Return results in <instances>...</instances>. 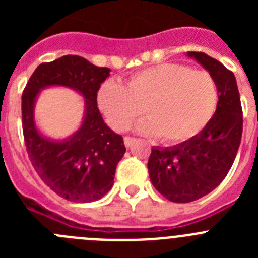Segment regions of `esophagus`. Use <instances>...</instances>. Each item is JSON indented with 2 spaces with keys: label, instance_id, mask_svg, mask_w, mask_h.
<instances>
[{
  "label": "esophagus",
  "instance_id": "obj_1",
  "mask_svg": "<svg viewBox=\"0 0 258 258\" xmlns=\"http://www.w3.org/2000/svg\"><path fill=\"white\" fill-rule=\"evenodd\" d=\"M136 141H137L136 138H132V137H125L124 138V143L126 147H132V146L136 143Z\"/></svg>",
  "mask_w": 258,
  "mask_h": 258
}]
</instances>
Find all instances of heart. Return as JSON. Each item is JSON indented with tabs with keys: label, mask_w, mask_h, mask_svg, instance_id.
<instances>
[{
	"label": "heart",
	"mask_w": 258,
	"mask_h": 258,
	"mask_svg": "<svg viewBox=\"0 0 258 258\" xmlns=\"http://www.w3.org/2000/svg\"><path fill=\"white\" fill-rule=\"evenodd\" d=\"M97 102L113 131H126L143 108L149 118L138 125L141 132L165 143H179L199 134L211 121L218 88L207 71L163 63L138 71L125 85L107 80L98 90Z\"/></svg>",
	"instance_id": "1"
}]
</instances>
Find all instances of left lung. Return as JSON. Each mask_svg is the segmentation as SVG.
<instances>
[{
	"label": "left lung",
	"mask_w": 258,
	"mask_h": 258,
	"mask_svg": "<svg viewBox=\"0 0 258 258\" xmlns=\"http://www.w3.org/2000/svg\"><path fill=\"white\" fill-rule=\"evenodd\" d=\"M216 80L218 104L211 121L191 140L151 150L149 174L154 187L170 202L206 197L223 181L235 160L243 132V111L236 80L217 59L188 51Z\"/></svg>",
	"instance_id": "left-lung-1"
}]
</instances>
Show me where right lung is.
Instances as JSON below:
<instances>
[{"label": "right lung", "instance_id": "add662e5", "mask_svg": "<svg viewBox=\"0 0 258 258\" xmlns=\"http://www.w3.org/2000/svg\"><path fill=\"white\" fill-rule=\"evenodd\" d=\"M109 71L83 56L64 55L41 63L23 90L22 125L29 160L47 187L71 202L90 203L104 197L112 187L116 165L126 151L122 137L104 124L97 106L98 90ZM51 85L75 88L87 99L82 127L60 143L41 136L33 120L38 92Z\"/></svg>", "mask_w": 258, "mask_h": 258}]
</instances>
